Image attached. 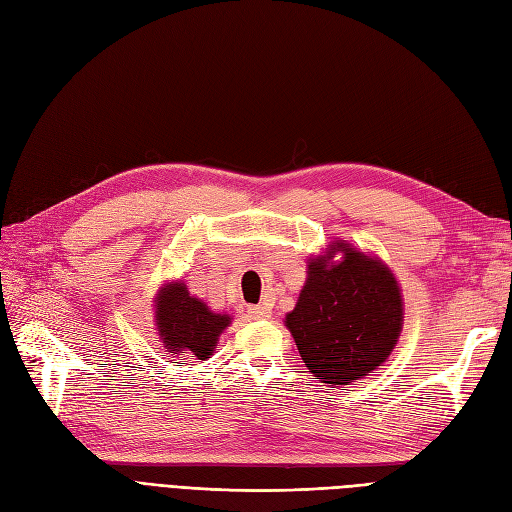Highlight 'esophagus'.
Returning <instances> with one entry per match:
<instances>
[{
    "instance_id": "esophagus-1",
    "label": "esophagus",
    "mask_w": 512,
    "mask_h": 512,
    "mask_svg": "<svg viewBox=\"0 0 512 512\" xmlns=\"http://www.w3.org/2000/svg\"><path fill=\"white\" fill-rule=\"evenodd\" d=\"M249 312H251L253 319H270V317H272V310H270V306H266V304L251 306Z\"/></svg>"
}]
</instances>
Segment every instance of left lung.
I'll return each mask as SVG.
<instances>
[{
	"mask_svg": "<svg viewBox=\"0 0 512 512\" xmlns=\"http://www.w3.org/2000/svg\"><path fill=\"white\" fill-rule=\"evenodd\" d=\"M340 263L310 259L287 327L306 368L327 385H349L381 366L402 329V295L381 261L338 244Z\"/></svg>",
	"mask_w": 512,
	"mask_h": 512,
	"instance_id": "1",
	"label": "left lung"
}]
</instances>
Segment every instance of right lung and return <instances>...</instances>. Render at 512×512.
I'll use <instances>...</instances> for the list:
<instances>
[{"instance_id":"obj_1","label":"right lung","mask_w":512,"mask_h":512,"mask_svg":"<svg viewBox=\"0 0 512 512\" xmlns=\"http://www.w3.org/2000/svg\"><path fill=\"white\" fill-rule=\"evenodd\" d=\"M227 325V315L212 312L204 302L189 295L183 283L161 289L157 298V327L170 351H189L197 359H208Z\"/></svg>"}]
</instances>
